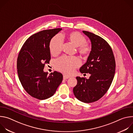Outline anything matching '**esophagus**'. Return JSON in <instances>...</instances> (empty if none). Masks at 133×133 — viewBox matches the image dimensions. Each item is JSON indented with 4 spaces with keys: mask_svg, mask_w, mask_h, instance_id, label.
<instances>
[{
    "mask_svg": "<svg viewBox=\"0 0 133 133\" xmlns=\"http://www.w3.org/2000/svg\"><path fill=\"white\" fill-rule=\"evenodd\" d=\"M69 78V76H67V75H64L63 76V79H68Z\"/></svg>",
    "mask_w": 133,
    "mask_h": 133,
    "instance_id": "obj_1",
    "label": "esophagus"
}]
</instances>
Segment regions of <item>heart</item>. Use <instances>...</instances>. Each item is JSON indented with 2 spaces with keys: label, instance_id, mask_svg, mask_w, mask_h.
Here are the masks:
<instances>
[{
  "label": "heart",
  "instance_id": "1",
  "mask_svg": "<svg viewBox=\"0 0 133 133\" xmlns=\"http://www.w3.org/2000/svg\"><path fill=\"white\" fill-rule=\"evenodd\" d=\"M65 38L67 41L76 47L77 52L82 56L86 57L91 50V45L86 43L85 37L77 31H71L66 34ZM63 42L58 35L54 36L49 43V50L51 55L57 56L62 50ZM81 65L80 60L75 57H70L62 56L57 59L54 63L55 68L59 71L67 74H72L75 69Z\"/></svg>",
  "mask_w": 133,
  "mask_h": 133
}]
</instances>
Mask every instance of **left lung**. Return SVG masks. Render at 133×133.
Segmentation results:
<instances>
[{"label": "left lung", "instance_id": "8db88e82", "mask_svg": "<svg viewBox=\"0 0 133 133\" xmlns=\"http://www.w3.org/2000/svg\"><path fill=\"white\" fill-rule=\"evenodd\" d=\"M90 39L91 50L87 62L79 70L90 74L89 79L77 77V84L73 88L79 101L90 103L101 98L109 88L115 72L116 63L112 49L101 37L83 31Z\"/></svg>", "mask_w": 133, "mask_h": 133}]
</instances>
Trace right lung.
<instances>
[{
  "instance_id": "obj_1",
  "label": "right lung",
  "mask_w": 133,
  "mask_h": 133,
  "mask_svg": "<svg viewBox=\"0 0 133 133\" xmlns=\"http://www.w3.org/2000/svg\"><path fill=\"white\" fill-rule=\"evenodd\" d=\"M62 28L45 30L31 35L23 45L18 55V77L26 91L39 100L51 97L63 81V75L54 71L49 75L44 71L50 60L49 43Z\"/></svg>"
}]
</instances>
